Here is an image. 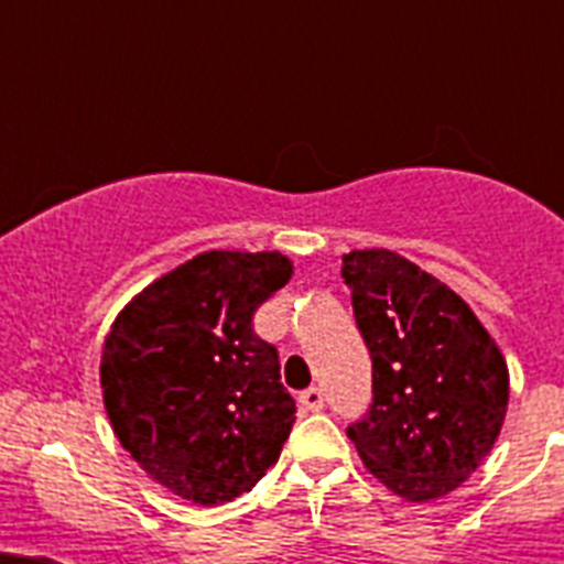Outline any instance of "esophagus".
<instances>
[{
  "label": "esophagus",
  "mask_w": 564,
  "mask_h": 564,
  "mask_svg": "<svg viewBox=\"0 0 564 564\" xmlns=\"http://www.w3.org/2000/svg\"><path fill=\"white\" fill-rule=\"evenodd\" d=\"M299 403H302V410L305 412H322L325 410V392L318 390V387H311L299 395Z\"/></svg>",
  "instance_id": "esophagus-1"
}]
</instances>
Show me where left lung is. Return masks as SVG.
I'll return each instance as SVG.
<instances>
[{"label": "left lung", "instance_id": "1", "mask_svg": "<svg viewBox=\"0 0 564 564\" xmlns=\"http://www.w3.org/2000/svg\"><path fill=\"white\" fill-rule=\"evenodd\" d=\"M372 356V406L347 430L392 495L430 502L475 475L508 410V367L475 311L387 248L341 257Z\"/></svg>", "mask_w": 564, "mask_h": 564}]
</instances>
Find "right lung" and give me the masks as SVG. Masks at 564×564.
Listing matches in <instances>:
<instances>
[{"label": "right lung", "instance_id": "1", "mask_svg": "<svg viewBox=\"0 0 564 564\" xmlns=\"http://www.w3.org/2000/svg\"><path fill=\"white\" fill-rule=\"evenodd\" d=\"M293 276L279 251H206L115 316L101 390L115 437L172 495L223 506L279 460L296 403L253 311Z\"/></svg>", "mask_w": 564, "mask_h": 564}]
</instances>
